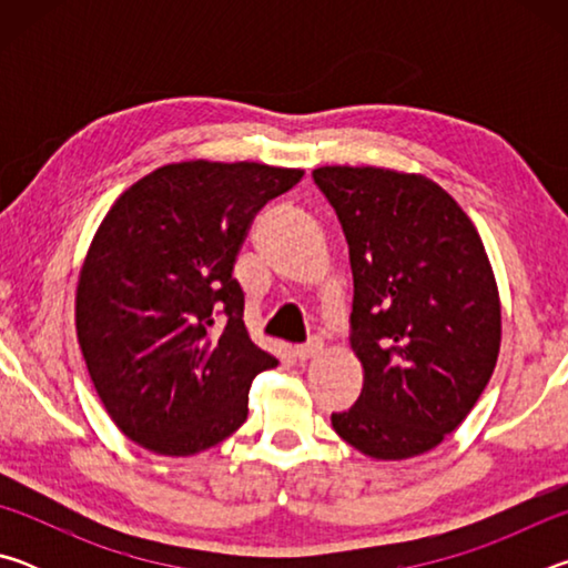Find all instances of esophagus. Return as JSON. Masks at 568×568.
<instances>
[{
    "label": "esophagus",
    "mask_w": 568,
    "mask_h": 568,
    "mask_svg": "<svg viewBox=\"0 0 568 568\" xmlns=\"http://www.w3.org/2000/svg\"><path fill=\"white\" fill-rule=\"evenodd\" d=\"M323 348V343L318 341V338H313V341H307V343H303V345H295V358L297 361H307V358H313L315 353H318Z\"/></svg>",
    "instance_id": "34e87169"
}]
</instances>
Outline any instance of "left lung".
Segmentation results:
<instances>
[{"label": "left lung", "instance_id": "8db88e82", "mask_svg": "<svg viewBox=\"0 0 568 568\" xmlns=\"http://www.w3.org/2000/svg\"><path fill=\"white\" fill-rule=\"evenodd\" d=\"M353 271L351 348L363 390L333 428L361 454L436 448L496 368L501 305L474 223L434 180L383 168H318Z\"/></svg>", "mask_w": 568, "mask_h": 568}]
</instances>
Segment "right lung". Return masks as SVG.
<instances>
[{
    "label": "right lung",
    "mask_w": 568,
    "mask_h": 568,
    "mask_svg": "<svg viewBox=\"0 0 568 568\" xmlns=\"http://www.w3.org/2000/svg\"><path fill=\"white\" fill-rule=\"evenodd\" d=\"M303 170L178 162L124 190L77 285V338L124 436L162 456L220 444L247 418L250 383L277 363L250 341L233 277L253 217Z\"/></svg>",
    "instance_id": "add662e5"
}]
</instances>
